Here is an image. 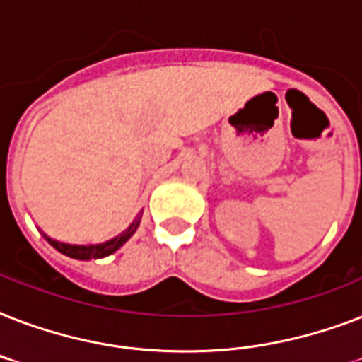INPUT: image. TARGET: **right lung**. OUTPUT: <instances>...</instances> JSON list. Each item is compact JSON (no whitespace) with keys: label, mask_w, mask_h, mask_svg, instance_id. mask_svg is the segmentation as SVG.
I'll use <instances>...</instances> for the list:
<instances>
[{"label":"right lung","mask_w":362,"mask_h":362,"mask_svg":"<svg viewBox=\"0 0 362 362\" xmlns=\"http://www.w3.org/2000/svg\"><path fill=\"white\" fill-rule=\"evenodd\" d=\"M141 218H142V212L141 214H136V218L131 221V226L127 227L125 231H122L120 235H116V237L110 238V240L99 242V244H65V242L54 240V238H50L42 231L41 233H42V237L47 238L48 244L56 247L59 253H64V255H67V257L81 259V261H90V259H103L107 257V255H112L115 252H118L125 242L135 235L136 227H139V223H141Z\"/></svg>","instance_id":"right-lung-1"}]
</instances>
